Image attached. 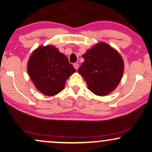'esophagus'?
I'll return each instance as SVG.
<instances>
[{"instance_id":"34e87169","label":"esophagus","mask_w":152,"mask_h":152,"mask_svg":"<svg viewBox=\"0 0 152 152\" xmlns=\"http://www.w3.org/2000/svg\"><path fill=\"white\" fill-rule=\"evenodd\" d=\"M78 66H79V64H77V63L74 64V67L75 68V69L77 70L78 69Z\"/></svg>"}]
</instances>
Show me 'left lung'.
<instances>
[{"mask_svg":"<svg viewBox=\"0 0 152 152\" xmlns=\"http://www.w3.org/2000/svg\"><path fill=\"white\" fill-rule=\"evenodd\" d=\"M85 61L78 69L88 88L97 96H106L117 88L122 79L124 64L119 52L101 42L83 55Z\"/></svg>","mask_w":152,"mask_h":152,"instance_id":"obj_1","label":"left lung"}]
</instances>
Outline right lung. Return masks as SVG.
<instances>
[{
    "instance_id": "1",
    "label": "right lung",
    "mask_w": 152,
    "mask_h": 152,
    "mask_svg": "<svg viewBox=\"0 0 152 152\" xmlns=\"http://www.w3.org/2000/svg\"><path fill=\"white\" fill-rule=\"evenodd\" d=\"M27 71L38 91L46 96H55L63 90L76 69L56 46L42 45L30 55Z\"/></svg>"
}]
</instances>
